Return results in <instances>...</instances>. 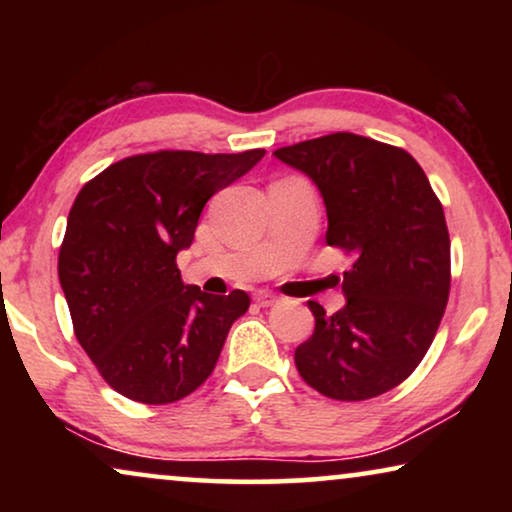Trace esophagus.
I'll return each instance as SVG.
<instances>
[{
    "mask_svg": "<svg viewBox=\"0 0 512 512\" xmlns=\"http://www.w3.org/2000/svg\"><path fill=\"white\" fill-rule=\"evenodd\" d=\"M254 300H256V303L261 305V307H270V305H275L279 298L275 296V293H270V291H258L256 296H254Z\"/></svg>",
    "mask_w": 512,
    "mask_h": 512,
    "instance_id": "obj_1",
    "label": "esophagus"
}]
</instances>
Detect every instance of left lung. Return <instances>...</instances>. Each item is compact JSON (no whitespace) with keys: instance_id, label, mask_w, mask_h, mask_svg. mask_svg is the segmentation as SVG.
Masks as SVG:
<instances>
[{"instance_id":"left-lung-1","label":"left lung","mask_w":512,"mask_h":512,"mask_svg":"<svg viewBox=\"0 0 512 512\" xmlns=\"http://www.w3.org/2000/svg\"><path fill=\"white\" fill-rule=\"evenodd\" d=\"M324 195L326 244L354 256L347 305L310 300L314 333L296 368L319 394L368 401L408 380L429 352L450 298V233L438 195L401 146L333 132L275 151Z\"/></svg>"}]
</instances>
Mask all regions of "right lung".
I'll use <instances>...</instances> for the list:
<instances>
[{
  "mask_svg": "<svg viewBox=\"0 0 512 512\" xmlns=\"http://www.w3.org/2000/svg\"><path fill=\"white\" fill-rule=\"evenodd\" d=\"M263 156L265 149L139 153L76 195L58 277L76 340L121 396L174 403L212 375L251 300L240 289L212 296L184 284L177 254L191 247L207 200Z\"/></svg>",
  "mask_w": 512,
  "mask_h": 512,
  "instance_id": "1",
  "label": "right lung"
}]
</instances>
